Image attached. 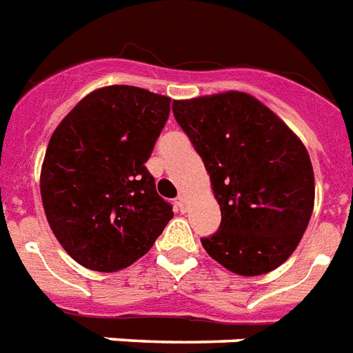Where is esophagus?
I'll list each match as a JSON object with an SVG mask.
<instances>
[{
  "label": "esophagus",
  "mask_w": 353,
  "mask_h": 353,
  "mask_svg": "<svg viewBox=\"0 0 353 353\" xmlns=\"http://www.w3.org/2000/svg\"><path fill=\"white\" fill-rule=\"evenodd\" d=\"M176 205L179 208V211L187 210V200H185V194H179V196L176 198Z\"/></svg>",
  "instance_id": "34e87169"
}]
</instances>
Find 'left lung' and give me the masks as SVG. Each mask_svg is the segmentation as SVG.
Wrapping results in <instances>:
<instances>
[{"label":"left lung","mask_w":353,"mask_h":353,"mask_svg":"<svg viewBox=\"0 0 353 353\" xmlns=\"http://www.w3.org/2000/svg\"><path fill=\"white\" fill-rule=\"evenodd\" d=\"M176 121L202 157L221 226L202 237L237 275L270 273L296 250L314 208V174L301 140L247 93L174 101Z\"/></svg>","instance_id":"8db88e82"}]
</instances>
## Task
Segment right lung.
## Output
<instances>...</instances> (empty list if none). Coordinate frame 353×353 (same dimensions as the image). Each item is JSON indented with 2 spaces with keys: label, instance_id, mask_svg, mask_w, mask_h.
<instances>
[{
  "label": "right lung",
  "instance_id": "obj_1",
  "mask_svg": "<svg viewBox=\"0 0 353 353\" xmlns=\"http://www.w3.org/2000/svg\"><path fill=\"white\" fill-rule=\"evenodd\" d=\"M170 116V97L108 85L83 97L54 130L41 196L54 236L88 270H123L174 216L145 163Z\"/></svg>",
  "mask_w": 353,
  "mask_h": 353
}]
</instances>
